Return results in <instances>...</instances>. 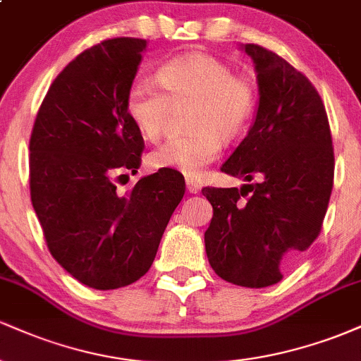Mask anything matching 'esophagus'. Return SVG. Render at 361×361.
Returning a JSON list of instances; mask_svg holds the SVG:
<instances>
[{"label":"esophagus","mask_w":361,"mask_h":361,"mask_svg":"<svg viewBox=\"0 0 361 361\" xmlns=\"http://www.w3.org/2000/svg\"><path fill=\"white\" fill-rule=\"evenodd\" d=\"M186 190L190 193H198L200 192V185L193 180V178H186Z\"/></svg>","instance_id":"esophagus-1"}]
</instances>
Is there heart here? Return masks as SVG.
Listing matches in <instances>:
<instances>
[{
    "mask_svg": "<svg viewBox=\"0 0 361 361\" xmlns=\"http://www.w3.org/2000/svg\"><path fill=\"white\" fill-rule=\"evenodd\" d=\"M157 84L135 80L126 94V111L147 140L166 128L173 106L190 103L186 128L192 134L168 139L147 157L154 169H173L198 178L217 159L222 142L238 139L258 109V88L250 76L209 52L171 57L157 68Z\"/></svg>",
    "mask_w": 361,
    "mask_h": 361,
    "instance_id": "b5f03b06",
    "label": "heart"
}]
</instances>
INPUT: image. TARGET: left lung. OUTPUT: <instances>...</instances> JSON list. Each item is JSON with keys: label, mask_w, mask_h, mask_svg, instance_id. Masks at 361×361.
Wrapping results in <instances>:
<instances>
[{"label": "left lung", "mask_w": 361, "mask_h": 361, "mask_svg": "<svg viewBox=\"0 0 361 361\" xmlns=\"http://www.w3.org/2000/svg\"><path fill=\"white\" fill-rule=\"evenodd\" d=\"M258 73L259 105L222 171L252 181L205 186L214 217L205 231L210 267L229 283L275 285L321 233L334 180V151L317 90L279 54L244 45Z\"/></svg>", "instance_id": "8db88e82"}]
</instances>
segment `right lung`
<instances>
[{
  "label": "right lung",
  "mask_w": 361,
  "mask_h": 361,
  "mask_svg": "<svg viewBox=\"0 0 361 361\" xmlns=\"http://www.w3.org/2000/svg\"><path fill=\"white\" fill-rule=\"evenodd\" d=\"M146 40L117 37L82 51L45 94L30 135V197L54 259L81 283L114 290L144 276L185 195L159 169L122 193L135 175L142 134L126 94Z\"/></svg>",
  "instance_id": "right-lung-1"
}]
</instances>
